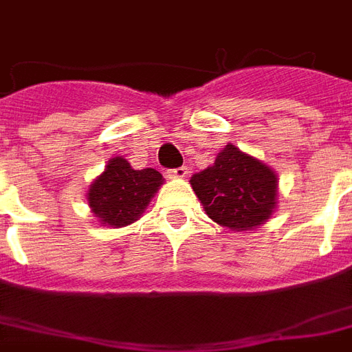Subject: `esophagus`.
Wrapping results in <instances>:
<instances>
[{
  "label": "esophagus",
  "instance_id": "obj_1",
  "mask_svg": "<svg viewBox=\"0 0 352 352\" xmlns=\"http://www.w3.org/2000/svg\"><path fill=\"white\" fill-rule=\"evenodd\" d=\"M188 168L186 166H181V168H175V170H170L168 171V177L170 179H184V177H188Z\"/></svg>",
  "mask_w": 352,
  "mask_h": 352
}]
</instances>
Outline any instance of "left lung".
Wrapping results in <instances>:
<instances>
[{
	"label": "left lung",
	"mask_w": 352,
	"mask_h": 352,
	"mask_svg": "<svg viewBox=\"0 0 352 352\" xmlns=\"http://www.w3.org/2000/svg\"><path fill=\"white\" fill-rule=\"evenodd\" d=\"M204 212L234 232L261 226L278 204V175L256 157L226 144L215 162L190 179Z\"/></svg>",
	"instance_id": "1"
}]
</instances>
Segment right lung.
Segmentation results:
<instances>
[{
    "instance_id": "obj_1",
    "label": "right lung",
    "mask_w": 352,
    "mask_h": 352,
    "mask_svg": "<svg viewBox=\"0 0 352 352\" xmlns=\"http://www.w3.org/2000/svg\"><path fill=\"white\" fill-rule=\"evenodd\" d=\"M164 182L153 168L133 170L122 157H113L87 192L91 212L104 226L120 228L135 223Z\"/></svg>"
}]
</instances>
